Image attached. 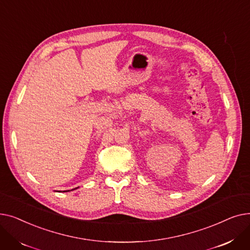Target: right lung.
Segmentation results:
<instances>
[{
  "label": "right lung",
  "instance_id": "obj_1",
  "mask_svg": "<svg viewBox=\"0 0 250 250\" xmlns=\"http://www.w3.org/2000/svg\"><path fill=\"white\" fill-rule=\"evenodd\" d=\"M77 188H74V189H77ZM72 190H73V189H72ZM67 191H69V190H67Z\"/></svg>",
  "mask_w": 250,
  "mask_h": 250
}]
</instances>
